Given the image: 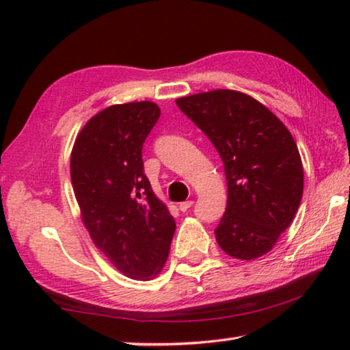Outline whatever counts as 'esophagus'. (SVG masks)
Wrapping results in <instances>:
<instances>
[{"label": "esophagus", "mask_w": 350, "mask_h": 350, "mask_svg": "<svg viewBox=\"0 0 350 350\" xmlns=\"http://www.w3.org/2000/svg\"><path fill=\"white\" fill-rule=\"evenodd\" d=\"M193 204H194L193 200H185V202H180V204H179V210L185 213L188 208H191Z\"/></svg>", "instance_id": "34e87169"}]
</instances>
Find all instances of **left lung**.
<instances>
[{
    "mask_svg": "<svg viewBox=\"0 0 350 350\" xmlns=\"http://www.w3.org/2000/svg\"><path fill=\"white\" fill-rule=\"evenodd\" d=\"M176 103L224 162L228 199L215 230L219 247L242 260L269 253L303 198V162L292 134L262 103L238 91L200 92Z\"/></svg>",
    "mask_w": 350,
    "mask_h": 350,
    "instance_id": "left-lung-1",
    "label": "left lung"
}]
</instances>
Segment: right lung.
I'll list each match as a JSON object with an SVG mask.
<instances>
[{
	"label": "right lung",
	"mask_w": 350,
	"mask_h": 350,
	"mask_svg": "<svg viewBox=\"0 0 350 350\" xmlns=\"http://www.w3.org/2000/svg\"><path fill=\"white\" fill-rule=\"evenodd\" d=\"M159 117L152 102L112 105L83 126L70 154V180L91 239L120 273L142 281L161 273L176 230L142 161Z\"/></svg>",
	"instance_id": "1"
}]
</instances>
